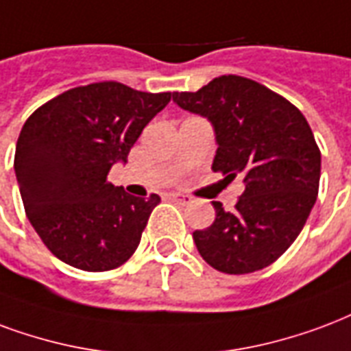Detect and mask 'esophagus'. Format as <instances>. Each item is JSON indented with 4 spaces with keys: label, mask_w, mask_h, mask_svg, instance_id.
<instances>
[{
    "label": "esophagus",
    "mask_w": 351,
    "mask_h": 351,
    "mask_svg": "<svg viewBox=\"0 0 351 351\" xmlns=\"http://www.w3.org/2000/svg\"><path fill=\"white\" fill-rule=\"evenodd\" d=\"M171 199H173V201H176L178 202V204H184V206H186V204H189V202H191V197H188V195H182V193H171Z\"/></svg>",
    "instance_id": "34e87169"
}]
</instances>
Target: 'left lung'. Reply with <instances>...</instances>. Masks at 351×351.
Listing matches in <instances>:
<instances>
[{
	"label": "left lung",
	"mask_w": 351,
	"mask_h": 351,
	"mask_svg": "<svg viewBox=\"0 0 351 351\" xmlns=\"http://www.w3.org/2000/svg\"><path fill=\"white\" fill-rule=\"evenodd\" d=\"M173 102L208 119L217 143L212 169L245 184L232 212L212 202L214 223L193 232L197 251L223 274L266 268L294 243L318 195L322 156L307 119L287 98L232 74L173 93Z\"/></svg>",
	"instance_id": "8db88e82"
}]
</instances>
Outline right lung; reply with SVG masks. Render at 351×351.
<instances>
[{
    "label": "right lung",
    "mask_w": 351,
    "mask_h": 351,
    "mask_svg": "<svg viewBox=\"0 0 351 351\" xmlns=\"http://www.w3.org/2000/svg\"><path fill=\"white\" fill-rule=\"evenodd\" d=\"M171 93L117 82L70 89L25 121L16 143L23 208L44 245L69 266L108 271L136 253L160 197H134L108 182Z\"/></svg>",
    "instance_id": "right-lung-1"
}]
</instances>
